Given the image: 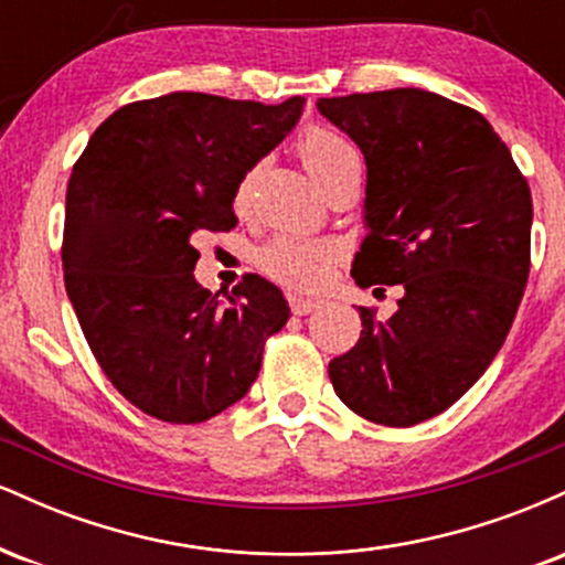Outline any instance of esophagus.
<instances>
[{
    "mask_svg": "<svg viewBox=\"0 0 565 565\" xmlns=\"http://www.w3.org/2000/svg\"><path fill=\"white\" fill-rule=\"evenodd\" d=\"M321 305V300H310V297H297L289 295V308L295 316H308L310 310H316Z\"/></svg>",
    "mask_w": 565,
    "mask_h": 565,
    "instance_id": "34e87169",
    "label": "esophagus"
}]
</instances>
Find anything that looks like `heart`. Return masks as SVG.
<instances>
[{
  "mask_svg": "<svg viewBox=\"0 0 565 565\" xmlns=\"http://www.w3.org/2000/svg\"><path fill=\"white\" fill-rule=\"evenodd\" d=\"M297 151H300V159L308 167V172L327 191L340 183L342 178H348V174L361 172L359 151L340 132H334L329 127L305 129L300 140H297ZM257 172H260V167H249L244 172V178L238 180L236 193H233V204H236L238 212L249 210ZM337 257H340V244L332 242V238H310L281 233V236L270 238L257 252V265H260L265 276L284 284V287L295 291H310L321 287Z\"/></svg>",
  "mask_w": 565,
  "mask_h": 565,
  "instance_id": "heart-1",
  "label": "heart"
}]
</instances>
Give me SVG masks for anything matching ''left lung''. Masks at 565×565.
Returning <instances> with one entry per match:
<instances>
[{
	"mask_svg": "<svg viewBox=\"0 0 565 565\" xmlns=\"http://www.w3.org/2000/svg\"><path fill=\"white\" fill-rule=\"evenodd\" d=\"M366 161L359 287L401 284L385 323L329 364L334 393L369 423L412 427L476 385L508 337L531 268V191L494 127L417 87L321 97Z\"/></svg>",
	"mask_w": 565,
	"mask_h": 565,
	"instance_id": "8db88e82",
	"label": "left lung"
}]
</instances>
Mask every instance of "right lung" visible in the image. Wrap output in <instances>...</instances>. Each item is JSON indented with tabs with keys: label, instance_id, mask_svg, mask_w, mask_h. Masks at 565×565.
Listing matches in <instances>:
<instances>
[{
	"label": "right lung",
	"instance_id": "right-lung-1",
	"mask_svg": "<svg viewBox=\"0 0 565 565\" xmlns=\"http://www.w3.org/2000/svg\"><path fill=\"white\" fill-rule=\"evenodd\" d=\"M302 106L206 93L127 103L76 159L63 281L103 374L148 417L196 425L242 401L265 340L289 319L281 289L257 274L225 302L196 284L193 236L236 228L238 180L287 138Z\"/></svg>",
	"mask_w": 565,
	"mask_h": 565
}]
</instances>
